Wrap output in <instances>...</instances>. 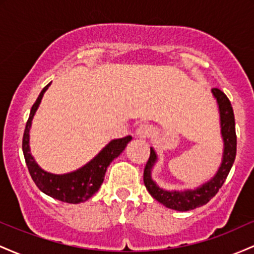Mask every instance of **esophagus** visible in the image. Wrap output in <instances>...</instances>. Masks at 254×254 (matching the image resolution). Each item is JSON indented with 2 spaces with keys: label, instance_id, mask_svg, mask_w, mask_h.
I'll use <instances>...</instances> for the list:
<instances>
[{
  "label": "esophagus",
  "instance_id": "34e87169",
  "mask_svg": "<svg viewBox=\"0 0 254 254\" xmlns=\"http://www.w3.org/2000/svg\"><path fill=\"white\" fill-rule=\"evenodd\" d=\"M153 132H154L153 127L149 124L143 123L137 127L136 136L139 137V138H148V137H150L151 135H153Z\"/></svg>",
  "mask_w": 254,
  "mask_h": 254
}]
</instances>
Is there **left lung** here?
<instances>
[{
    "label": "left lung",
    "mask_w": 254,
    "mask_h": 254,
    "mask_svg": "<svg viewBox=\"0 0 254 254\" xmlns=\"http://www.w3.org/2000/svg\"><path fill=\"white\" fill-rule=\"evenodd\" d=\"M212 94L217 99L218 109L221 116V131H222L224 141L223 160L218 172L210 182L204 184L203 186L192 191H165L160 189L155 183L151 180L150 171L153 165L156 161V154L150 148V155L145 164L143 172V182L145 188L151 197L155 198L157 202L164 204L166 208L174 209L179 211L193 210L199 206L205 205L211 199L218 190L222 188L223 183L228 177L230 168L234 164L235 155H237V132H235V119L234 111L229 99L221 89L212 88Z\"/></svg>",
    "instance_id": "obj_1"
}]
</instances>
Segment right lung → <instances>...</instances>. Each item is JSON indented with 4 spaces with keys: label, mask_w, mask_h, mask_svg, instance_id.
<instances>
[{
    "label": "right lung",
    "mask_w": 254,
    "mask_h": 254,
    "mask_svg": "<svg viewBox=\"0 0 254 254\" xmlns=\"http://www.w3.org/2000/svg\"><path fill=\"white\" fill-rule=\"evenodd\" d=\"M49 86L50 84L44 87L42 92H40L36 103L32 106L30 117H28L27 123H26L24 137H22V151H24L26 165H27L28 172H30L34 184L40 191H43L48 196L64 203L77 204L86 202L99 190V188L104 182L105 173H106L109 165L112 162L113 159H116L125 149V147L131 141L132 137L127 136L123 137V138L113 139L92 161L83 166L80 170L71 172V173L57 176V174L44 172L36 164V161H34L30 153V145H28L30 133L28 132H30L32 118H33L44 93H45Z\"/></svg>",
    "instance_id": "right-lung-1"
}]
</instances>
